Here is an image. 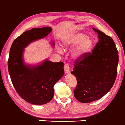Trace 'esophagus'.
Returning a JSON list of instances; mask_svg holds the SVG:
<instances>
[{"label":"esophagus","instance_id":"1","mask_svg":"<svg viewBox=\"0 0 125 125\" xmlns=\"http://www.w3.org/2000/svg\"><path fill=\"white\" fill-rule=\"evenodd\" d=\"M64 70H65L66 73H70L69 66L68 64H65V65H64Z\"/></svg>","mask_w":125,"mask_h":125}]
</instances>
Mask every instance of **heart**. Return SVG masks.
<instances>
[{
  "label": "heart",
  "instance_id": "b5f03b06",
  "mask_svg": "<svg viewBox=\"0 0 125 125\" xmlns=\"http://www.w3.org/2000/svg\"><path fill=\"white\" fill-rule=\"evenodd\" d=\"M93 45L94 41L91 37L86 36L85 34L80 32L72 33L62 40V46L64 49L75 46L71 52L72 58L75 60L83 58L91 51ZM59 51L62 52V48H59Z\"/></svg>",
  "mask_w": 125,
  "mask_h": 125
}]
</instances>
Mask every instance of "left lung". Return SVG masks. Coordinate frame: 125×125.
I'll list each match as a JSON object with an SVG mask.
<instances>
[{
	"instance_id": "obj_1",
	"label": "left lung",
	"mask_w": 125,
	"mask_h": 125,
	"mask_svg": "<svg viewBox=\"0 0 125 125\" xmlns=\"http://www.w3.org/2000/svg\"><path fill=\"white\" fill-rule=\"evenodd\" d=\"M99 42L92 51L75 62L73 74L78 84L74 96L78 101L89 103L103 97L114 85L117 73L118 52L114 41L99 30L92 28Z\"/></svg>"
}]
</instances>
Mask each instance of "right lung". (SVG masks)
<instances>
[{"label":"right lung","instance_id":"1","mask_svg":"<svg viewBox=\"0 0 125 125\" xmlns=\"http://www.w3.org/2000/svg\"><path fill=\"white\" fill-rule=\"evenodd\" d=\"M52 31L51 27L33 28L15 39L10 48L8 66L11 81L19 95L32 104L50 102L54 95V85L65 73L61 62H53L47 58L37 64L24 61V49L32 42L46 37ZM51 44L54 48V41Z\"/></svg>","mask_w":125,"mask_h":125}]
</instances>
